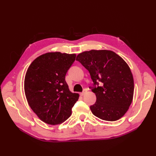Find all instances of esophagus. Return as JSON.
<instances>
[{
	"label": "esophagus",
	"mask_w": 156,
	"mask_h": 156,
	"mask_svg": "<svg viewBox=\"0 0 156 156\" xmlns=\"http://www.w3.org/2000/svg\"><path fill=\"white\" fill-rule=\"evenodd\" d=\"M87 92V89H84V91H83V92H81V94H80V95H81V96H83L84 95V94H85Z\"/></svg>",
	"instance_id": "34e87169"
}]
</instances>
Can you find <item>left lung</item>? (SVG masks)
Here are the masks:
<instances>
[{
    "instance_id": "1",
    "label": "left lung",
    "mask_w": 156,
    "mask_h": 156,
    "mask_svg": "<svg viewBox=\"0 0 156 156\" xmlns=\"http://www.w3.org/2000/svg\"><path fill=\"white\" fill-rule=\"evenodd\" d=\"M76 60L88 70L94 83L91 88L96 101L90 107L92 114L106 121L121 119L133 98L134 81L129 66L109 50L84 51L77 56ZM99 82L102 84L100 87Z\"/></svg>"
}]
</instances>
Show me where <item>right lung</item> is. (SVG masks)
Instances as JSON below:
<instances>
[{
	"label": "right lung",
	"mask_w": 156,
	"mask_h": 156,
	"mask_svg": "<svg viewBox=\"0 0 156 156\" xmlns=\"http://www.w3.org/2000/svg\"><path fill=\"white\" fill-rule=\"evenodd\" d=\"M76 55L50 52L37 57L28 68L24 89L29 106L46 124L58 125L72 115L79 95L69 90L65 80Z\"/></svg>",
	"instance_id": "obj_1"
}]
</instances>
